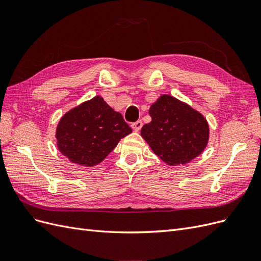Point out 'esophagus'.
Masks as SVG:
<instances>
[{
    "mask_svg": "<svg viewBox=\"0 0 261 261\" xmlns=\"http://www.w3.org/2000/svg\"><path fill=\"white\" fill-rule=\"evenodd\" d=\"M141 127H143V121H137V122L132 124V128H133L134 130H135V132L140 130Z\"/></svg>",
    "mask_w": 261,
    "mask_h": 261,
    "instance_id": "esophagus-1",
    "label": "esophagus"
}]
</instances>
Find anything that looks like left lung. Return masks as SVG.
<instances>
[{
	"label": "left lung",
	"mask_w": 261,
	"mask_h": 261,
	"mask_svg": "<svg viewBox=\"0 0 261 261\" xmlns=\"http://www.w3.org/2000/svg\"><path fill=\"white\" fill-rule=\"evenodd\" d=\"M149 114L151 122L143 126L141 136L164 162L188 163L206 148L209 139L206 118L184 102L162 94L150 107Z\"/></svg>",
	"instance_id": "8db88e82"
}]
</instances>
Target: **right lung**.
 Returning a JSON list of instances; mask_svg holds the SVG:
<instances>
[{
    "label": "right lung",
    "mask_w": 261,
    "mask_h": 261,
    "mask_svg": "<svg viewBox=\"0 0 261 261\" xmlns=\"http://www.w3.org/2000/svg\"><path fill=\"white\" fill-rule=\"evenodd\" d=\"M132 133L121 113L101 97L86 101L61 118L57 127L58 148L73 163L93 167Z\"/></svg>",
    "instance_id": "1"
}]
</instances>
